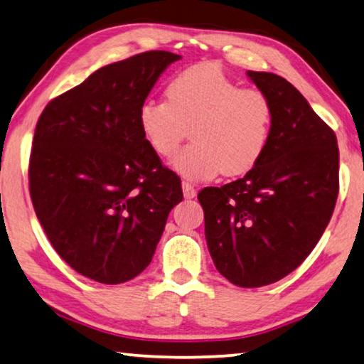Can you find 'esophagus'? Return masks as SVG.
Returning a JSON list of instances; mask_svg holds the SVG:
<instances>
[{"label":"esophagus","instance_id":"1","mask_svg":"<svg viewBox=\"0 0 364 364\" xmlns=\"http://www.w3.org/2000/svg\"><path fill=\"white\" fill-rule=\"evenodd\" d=\"M183 194H184V198H186V199H193L196 196L194 184L188 183V181H183Z\"/></svg>","mask_w":364,"mask_h":364}]
</instances>
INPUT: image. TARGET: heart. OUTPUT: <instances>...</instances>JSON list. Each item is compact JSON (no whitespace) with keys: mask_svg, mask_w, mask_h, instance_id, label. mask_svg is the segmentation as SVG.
<instances>
[{"mask_svg":"<svg viewBox=\"0 0 364 364\" xmlns=\"http://www.w3.org/2000/svg\"><path fill=\"white\" fill-rule=\"evenodd\" d=\"M166 100L147 99L137 124L159 157H171L191 126V146L171 165L189 180L222 171L238 176L257 165L272 136L274 107L262 90L241 87L215 63H199L166 84Z\"/></svg>","mask_w":364,"mask_h":364,"instance_id":"1","label":"heart"}]
</instances>
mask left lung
<instances>
[{
  "label": "left lung",
  "mask_w": 364,
  "mask_h": 364,
  "mask_svg": "<svg viewBox=\"0 0 364 364\" xmlns=\"http://www.w3.org/2000/svg\"><path fill=\"white\" fill-rule=\"evenodd\" d=\"M247 76L274 107L267 151L243 178L204 188L198 199L217 270L235 285L256 288L293 272L324 233L338 196V146L287 79Z\"/></svg>",
  "instance_id": "8db88e82"
}]
</instances>
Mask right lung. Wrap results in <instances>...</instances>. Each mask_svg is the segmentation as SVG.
Wrapping results in <instances>:
<instances>
[{
	"label": "right lung",
	"instance_id": "1",
	"mask_svg": "<svg viewBox=\"0 0 364 364\" xmlns=\"http://www.w3.org/2000/svg\"><path fill=\"white\" fill-rule=\"evenodd\" d=\"M170 51H146L97 69L40 114L28 189L51 246L80 275L107 285L152 261L181 180L141 134L137 109Z\"/></svg>",
	"mask_w": 364,
	"mask_h": 364
}]
</instances>
